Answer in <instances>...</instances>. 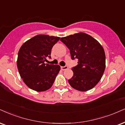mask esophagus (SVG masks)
<instances>
[{
	"label": "esophagus",
	"mask_w": 125,
	"mask_h": 125,
	"mask_svg": "<svg viewBox=\"0 0 125 125\" xmlns=\"http://www.w3.org/2000/svg\"><path fill=\"white\" fill-rule=\"evenodd\" d=\"M61 70H62L64 71V70H67V69L68 68V67L67 66H64V67H61Z\"/></svg>",
	"instance_id": "obj_1"
}]
</instances>
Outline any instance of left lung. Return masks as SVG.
Returning <instances> with one entry per match:
<instances>
[{"label": "left lung", "instance_id": "obj_1", "mask_svg": "<svg viewBox=\"0 0 125 125\" xmlns=\"http://www.w3.org/2000/svg\"><path fill=\"white\" fill-rule=\"evenodd\" d=\"M69 49L72 60H78L72 68L73 76L68 80L71 87L85 92L93 88L100 81L105 68L104 49L97 41L80 32L60 39Z\"/></svg>", "mask_w": 125, "mask_h": 125}]
</instances>
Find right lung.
Segmentation results:
<instances>
[{"label":"right lung","instance_id":"1","mask_svg":"<svg viewBox=\"0 0 125 125\" xmlns=\"http://www.w3.org/2000/svg\"><path fill=\"white\" fill-rule=\"evenodd\" d=\"M59 37L38 35L25 42L18 53L17 64L20 76L28 87L37 92L48 90L60 70L58 65L46 64Z\"/></svg>","mask_w":125,"mask_h":125}]
</instances>
